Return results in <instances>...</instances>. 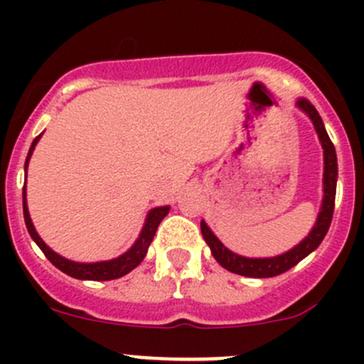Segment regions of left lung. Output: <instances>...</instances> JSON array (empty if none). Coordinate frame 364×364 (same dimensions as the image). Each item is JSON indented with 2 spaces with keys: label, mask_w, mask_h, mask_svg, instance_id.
Segmentation results:
<instances>
[{
  "label": "left lung",
  "mask_w": 364,
  "mask_h": 364,
  "mask_svg": "<svg viewBox=\"0 0 364 364\" xmlns=\"http://www.w3.org/2000/svg\"><path fill=\"white\" fill-rule=\"evenodd\" d=\"M297 105L303 109L304 112L310 116L311 123H314L315 130H317L318 139L324 148V200H322V209L318 213L317 223L314 225L311 232L301 241L297 247L289 250L284 255L271 257V259H248V257H241L237 253L227 250L218 237L209 230V227L204 222H200V230H203V237L205 243L211 248L213 257L220 262V266L225 267L230 273L241 274V277L250 278H271L278 277V274L285 273L291 267H294L299 260L310 255L318 245L322 243L324 236L328 234L329 225L333 220V211H335V196H336V178H338V164H336V151L333 146L331 139H329L328 132H326L324 123H322L321 116H318L317 109L310 104L306 98H299Z\"/></svg>",
  "instance_id": "left-lung-1"
}]
</instances>
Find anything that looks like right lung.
I'll use <instances>...</instances> for the list:
<instances>
[{
	"label": "right lung",
	"instance_id": "right-lung-1",
	"mask_svg": "<svg viewBox=\"0 0 364 364\" xmlns=\"http://www.w3.org/2000/svg\"><path fill=\"white\" fill-rule=\"evenodd\" d=\"M40 137H42V135L35 137L31 148H29L28 159H26V165H24L26 168H28L29 156L33 155V149H35L36 142H38ZM23 209H24V222H26V227H28L29 236L33 237V241L38 245V248L43 252V255H46L47 259H49L50 262L58 267V269L63 271V273H67L68 277L79 278V280H97V282L121 278V277H124L127 273H130L134 267H137L139 264L142 262V259L146 257V253H148V247L151 245L153 236H155L160 222L165 218V215L168 213V205L151 209L148 215V220H146V223H144V229H142L141 236H139V240L135 241V245L130 248V250H128L127 253H123L121 257H117V259L105 260V262L80 264V262H73V260L63 259V257L58 255L56 252L50 250V248L47 247L42 240H40V236L36 234L35 227H33L31 218H29L28 204H26V188L23 190Z\"/></svg>",
	"mask_w": 364,
	"mask_h": 364
}]
</instances>
